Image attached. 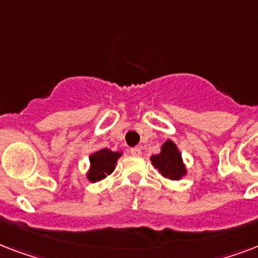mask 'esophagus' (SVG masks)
<instances>
[{
	"label": "esophagus",
	"instance_id": "esophagus-1",
	"mask_svg": "<svg viewBox=\"0 0 258 258\" xmlns=\"http://www.w3.org/2000/svg\"><path fill=\"white\" fill-rule=\"evenodd\" d=\"M130 154L134 157H139V155H142V150L139 147H134V149L130 150Z\"/></svg>",
	"mask_w": 258,
	"mask_h": 258
}]
</instances>
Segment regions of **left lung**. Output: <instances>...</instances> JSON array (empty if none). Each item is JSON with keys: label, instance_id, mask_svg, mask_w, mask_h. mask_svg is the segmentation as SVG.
Returning <instances> with one entry per match:
<instances>
[{"label": "left lung", "instance_id": "1", "mask_svg": "<svg viewBox=\"0 0 258 258\" xmlns=\"http://www.w3.org/2000/svg\"><path fill=\"white\" fill-rule=\"evenodd\" d=\"M150 159L154 167L159 170L162 175L169 179L178 180L187 172L179 150L172 141H166L161 147V153L153 155Z\"/></svg>", "mask_w": 258, "mask_h": 258}]
</instances>
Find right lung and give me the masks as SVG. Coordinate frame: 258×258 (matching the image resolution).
Instances as JSON below:
<instances>
[{
    "label": "right lung",
    "instance_id": "obj_1",
    "mask_svg": "<svg viewBox=\"0 0 258 258\" xmlns=\"http://www.w3.org/2000/svg\"><path fill=\"white\" fill-rule=\"evenodd\" d=\"M121 153H115L108 149H101L96 153L89 155V171L87 174L89 182H97L104 179L115 170L117 159L120 158Z\"/></svg>",
    "mask_w": 258,
    "mask_h": 258
}]
</instances>
